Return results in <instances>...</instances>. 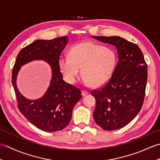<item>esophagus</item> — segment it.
Instances as JSON below:
<instances>
[{"label": "esophagus", "instance_id": "esophagus-1", "mask_svg": "<svg viewBox=\"0 0 160 160\" xmlns=\"http://www.w3.org/2000/svg\"><path fill=\"white\" fill-rule=\"evenodd\" d=\"M81 93H82V96H87V95L89 94V92H88V91H84V90H82V91H81Z\"/></svg>", "mask_w": 160, "mask_h": 160}]
</instances>
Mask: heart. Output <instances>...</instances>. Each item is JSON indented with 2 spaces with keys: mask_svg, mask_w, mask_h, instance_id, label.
<instances>
[{
  "mask_svg": "<svg viewBox=\"0 0 160 160\" xmlns=\"http://www.w3.org/2000/svg\"><path fill=\"white\" fill-rule=\"evenodd\" d=\"M58 64L67 82H76L82 69L83 82L98 87L106 84L113 76L117 64V54L113 49L84 41L74 45L69 56L61 58Z\"/></svg>",
  "mask_w": 160,
  "mask_h": 160,
  "instance_id": "heart-1",
  "label": "heart"
}]
</instances>
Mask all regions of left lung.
I'll return each instance as SVG.
<instances>
[{
    "label": "left lung",
    "mask_w": 160,
    "mask_h": 160,
    "mask_svg": "<svg viewBox=\"0 0 160 160\" xmlns=\"http://www.w3.org/2000/svg\"><path fill=\"white\" fill-rule=\"evenodd\" d=\"M115 47L118 62L106 85L91 92L96 98L94 120L104 130L120 129L140 112L147 82V64L137 45L120 36H92Z\"/></svg>",
    "instance_id": "1"
}]
</instances>
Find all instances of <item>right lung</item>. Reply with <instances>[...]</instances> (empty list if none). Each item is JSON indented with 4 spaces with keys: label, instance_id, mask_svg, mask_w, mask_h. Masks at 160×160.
<instances>
[{
    "label": "right lung",
    "instance_id": "1",
    "mask_svg": "<svg viewBox=\"0 0 160 160\" xmlns=\"http://www.w3.org/2000/svg\"><path fill=\"white\" fill-rule=\"evenodd\" d=\"M67 36L53 40H36L20 51L12 71V82L20 111L36 127L46 132L62 130L69 124L75 105L82 98L81 91L64 82L59 68L60 53L68 44ZM33 60H43L52 69V79L45 94L30 100L20 93L16 84L21 67Z\"/></svg>",
    "mask_w": 160,
    "mask_h": 160
}]
</instances>
